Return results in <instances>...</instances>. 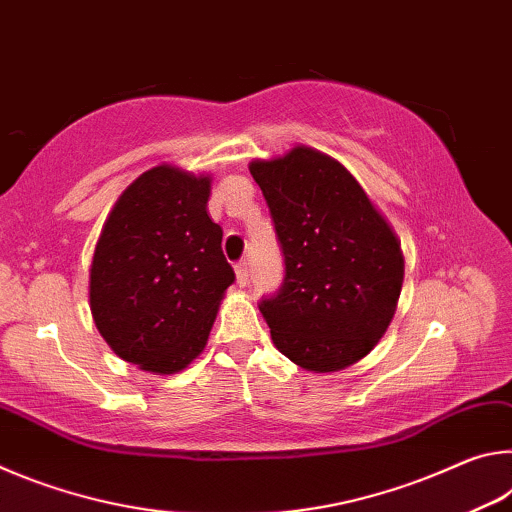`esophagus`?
Masks as SVG:
<instances>
[{
	"mask_svg": "<svg viewBox=\"0 0 512 512\" xmlns=\"http://www.w3.org/2000/svg\"><path fill=\"white\" fill-rule=\"evenodd\" d=\"M235 273H237V284H239V287H246L248 273H250L246 259H244V262H237V264H235Z\"/></svg>",
	"mask_w": 512,
	"mask_h": 512,
	"instance_id": "obj_1",
	"label": "esophagus"
}]
</instances>
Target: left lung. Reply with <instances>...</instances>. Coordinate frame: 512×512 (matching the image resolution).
<instances>
[{"label":"left lung","mask_w":512,"mask_h":512,"mask_svg":"<svg viewBox=\"0 0 512 512\" xmlns=\"http://www.w3.org/2000/svg\"><path fill=\"white\" fill-rule=\"evenodd\" d=\"M271 210L284 284L259 311L284 357L339 372L386 334L404 282L400 239L339 160L298 144L248 164Z\"/></svg>","instance_id":"8db88e82"}]
</instances>
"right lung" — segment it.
Here are the masks:
<instances>
[{
    "label": "right lung",
    "instance_id": "right-lung-1",
    "mask_svg": "<svg viewBox=\"0 0 512 512\" xmlns=\"http://www.w3.org/2000/svg\"><path fill=\"white\" fill-rule=\"evenodd\" d=\"M210 173L158 164L112 207L90 266V311L112 352L153 375L205 350L235 271L207 214Z\"/></svg>",
    "mask_w": 512,
    "mask_h": 512
}]
</instances>
